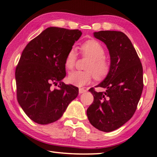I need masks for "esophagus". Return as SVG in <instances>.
<instances>
[{"mask_svg":"<svg viewBox=\"0 0 157 157\" xmlns=\"http://www.w3.org/2000/svg\"><path fill=\"white\" fill-rule=\"evenodd\" d=\"M86 92V90H85V89H83V88H79V94L85 93Z\"/></svg>","mask_w":157,"mask_h":157,"instance_id":"obj_1","label":"esophagus"}]
</instances>
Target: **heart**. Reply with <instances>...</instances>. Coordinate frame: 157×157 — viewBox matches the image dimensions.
<instances>
[{"label":"heart","instance_id":"1","mask_svg":"<svg viewBox=\"0 0 157 157\" xmlns=\"http://www.w3.org/2000/svg\"><path fill=\"white\" fill-rule=\"evenodd\" d=\"M80 49L84 56L92 59L86 67L89 71H72L68 75L67 81L75 86H83L92 81L93 76L97 79L105 78L109 72V65L105 60V50L101 44L93 39L88 40L82 44ZM76 60V51L74 48H72L65 57V67L67 69L73 68Z\"/></svg>","mask_w":157,"mask_h":157}]
</instances>
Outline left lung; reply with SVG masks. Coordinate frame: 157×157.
Wrapping results in <instances>:
<instances>
[{
    "label": "left lung",
    "mask_w": 157,
    "mask_h": 157,
    "mask_svg": "<svg viewBox=\"0 0 157 157\" xmlns=\"http://www.w3.org/2000/svg\"><path fill=\"white\" fill-rule=\"evenodd\" d=\"M94 36L106 44L111 63L108 75L97 86L106 91L89 90L94 101L86 115L94 127L108 132L121 127L135 113L143 90V70L132 42L123 32L100 31L94 32Z\"/></svg>",
    "instance_id": "8db88e82"
}]
</instances>
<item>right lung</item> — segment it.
I'll use <instances>...</instances> for the list:
<instances>
[{
  "label": "right lung",
  "mask_w": 157,
  "mask_h": 157,
  "mask_svg": "<svg viewBox=\"0 0 157 157\" xmlns=\"http://www.w3.org/2000/svg\"><path fill=\"white\" fill-rule=\"evenodd\" d=\"M79 29L48 27L29 42L22 51L15 70L17 98L21 108L34 122L46 125L62 117L79 90L62 82L65 60ZM56 85L57 88L52 89Z\"/></svg>",
  "instance_id": "right-lung-1"
}]
</instances>
